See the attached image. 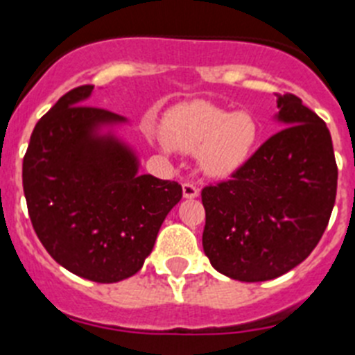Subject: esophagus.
Masks as SVG:
<instances>
[{"instance_id": "34e87169", "label": "esophagus", "mask_w": 355, "mask_h": 355, "mask_svg": "<svg viewBox=\"0 0 355 355\" xmlns=\"http://www.w3.org/2000/svg\"><path fill=\"white\" fill-rule=\"evenodd\" d=\"M182 195H184V198L187 200L198 198L200 189L196 186H193V184H184V186H182Z\"/></svg>"}]
</instances>
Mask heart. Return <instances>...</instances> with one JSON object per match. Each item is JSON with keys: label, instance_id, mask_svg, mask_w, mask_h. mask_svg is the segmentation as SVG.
I'll use <instances>...</instances> for the list:
<instances>
[{"label": "heart", "instance_id": "1", "mask_svg": "<svg viewBox=\"0 0 355 355\" xmlns=\"http://www.w3.org/2000/svg\"><path fill=\"white\" fill-rule=\"evenodd\" d=\"M166 137L182 152H196V164L212 178L230 177L250 160L261 128L250 112L216 107L207 101L182 105L166 121ZM155 143L166 148L164 135Z\"/></svg>", "mask_w": 355, "mask_h": 355}]
</instances>
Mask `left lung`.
<instances>
[{
  "mask_svg": "<svg viewBox=\"0 0 355 355\" xmlns=\"http://www.w3.org/2000/svg\"><path fill=\"white\" fill-rule=\"evenodd\" d=\"M282 126L232 180L202 191L203 252L241 282L277 279L318 245L338 186L331 132L295 94L277 101Z\"/></svg>",
  "mask_w": 355,
  "mask_h": 355,
  "instance_id": "left-lung-1",
  "label": "left lung"
}]
</instances>
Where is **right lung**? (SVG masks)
Returning <instances> with one entry per match:
<instances>
[{
    "instance_id": "right-lung-1",
    "label": "right lung",
    "mask_w": 355,
    "mask_h": 355,
    "mask_svg": "<svg viewBox=\"0 0 355 355\" xmlns=\"http://www.w3.org/2000/svg\"><path fill=\"white\" fill-rule=\"evenodd\" d=\"M92 89H73L39 119L23 189L48 254L82 279L112 284L143 268L182 187L139 173V153L119 135L128 119L85 105Z\"/></svg>"
}]
</instances>
